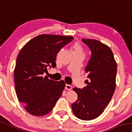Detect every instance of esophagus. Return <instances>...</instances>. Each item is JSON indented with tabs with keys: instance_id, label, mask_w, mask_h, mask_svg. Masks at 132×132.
Instances as JSON below:
<instances>
[{
	"instance_id": "1",
	"label": "esophagus",
	"mask_w": 132,
	"mask_h": 132,
	"mask_svg": "<svg viewBox=\"0 0 132 132\" xmlns=\"http://www.w3.org/2000/svg\"><path fill=\"white\" fill-rule=\"evenodd\" d=\"M65 89L67 90H72V86L71 85H69V84H66L65 85Z\"/></svg>"
}]
</instances>
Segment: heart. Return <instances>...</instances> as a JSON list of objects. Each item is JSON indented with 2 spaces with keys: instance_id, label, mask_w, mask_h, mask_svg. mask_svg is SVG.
I'll return each mask as SVG.
<instances>
[{
  "instance_id": "obj_1",
  "label": "heart",
  "mask_w": 132,
  "mask_h": 132,
  "mask_svg": "<svg viewBox=\"0 0 132 132\" xmlns=\"http://www.w3.org/2000/svg\"><path fill=\"white\" fill-rule=\"evenodd\" d=\"M74 51H80V52H81V48H80V46L77 45V44L75 45Z\"/></svg>"
}]
</instances>
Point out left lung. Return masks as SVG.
<instances>
[{
  "instance_id": "1",
  "label": "left lung",
  "mask_w": 132,
  "mask_h": 132,
  "mask_svg": "<svg viewBox=\"0 0 132 132\" xmlns=\"http://www.w3.org/2000/svg\"><path fill=\"white\" fill-rule=\"evenodd\" d=\"M91 51L85 71L87 86L82 89L73 88L78 95L71 105L73 113L83 120H90L101 115L111 100L116 87L117 63L111 48L95 39H84Z\"/></svg>"
}]
</instances>
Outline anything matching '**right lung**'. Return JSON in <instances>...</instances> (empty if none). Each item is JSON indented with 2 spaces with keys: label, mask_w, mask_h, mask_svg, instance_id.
I'll list each match as a JSON object with an SVG mask.
<instances>
[{
  "label": "right lung",
  "mask_w": 132,
  "mask_h": 132,
  "mask_svg": "<svg viewBox=\"0 0 132 132\" xmlns=\"http://www.w3.org/2000/svg\"><path fill=\"white\" fill-rule=\"evenodd\" d=\"M73 40L70 36L40 35L29 41L19 52L14 69L17 96L32 115L43 116L52 110L65 86L63 80L47 76V67H55L60 50Z\"/></svg>",
  "instance_id": "obj_1"
}]
</instances>
